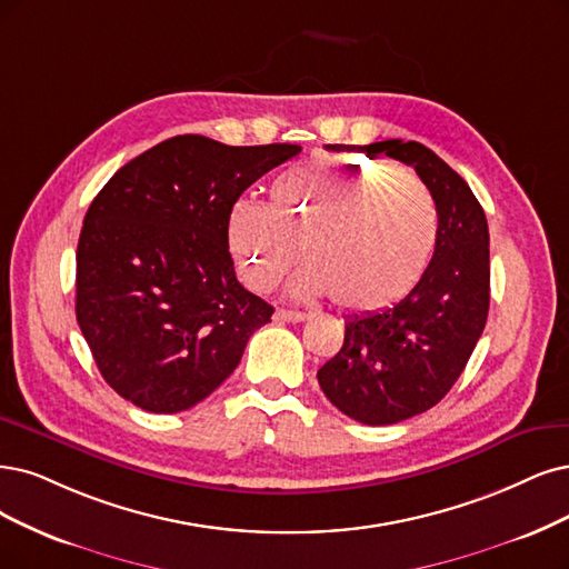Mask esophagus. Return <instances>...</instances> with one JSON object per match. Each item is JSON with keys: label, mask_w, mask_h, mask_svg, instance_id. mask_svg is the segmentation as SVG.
Listing matches in <instances>:
<instances>
[{"label": "esophagus", "mask_w": 569, "mask_h": 569, "mask_svg": "<svg viewBox=\"0 0 569 569\" xmlns=\"http://www.w3.org/2000/svg\"><path fill=\"white\" fill-rule=\"evenodd\" d=\"M307 319L305 311H288V309H277L273 313V321L277 323H300Z\"/></svg>", "instance_id": "1"}]
</instances>
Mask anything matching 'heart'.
<instances>
[{
    "instance_id": "obj_1",
    "label": "heart",
    "mask_w": 569,
    "mask_h": 569,
    "mask_svg": "<svg viewBox=\"0 0 569 569\" xmlns=\"http://www.w3.org/2000/svg\"><path fill=\"white\" fill-rule=\"evenodd\" d=\"M429 189L401 166L319 159L271 180L267 206L239 201L227 243L250 288L271 292L300 260L298 298L377 311L422 279L436 243Z\"/></svg>"
}]
</instances>
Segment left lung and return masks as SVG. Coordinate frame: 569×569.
Returning a JSON list of instances; mask_svg holds the SVG:
<instances>
[{
	"mask_svg": "<svg viewBox=\"0 0 569 569\" xmlns=\"http://www.w3.org/2000/svg\"><path fill=\"white\" fill-rule=\"evenodd\" d=\"M412 166L438 213L436 248L408 296L345 321V345L317 372L328 401L361 425L382 427L443 398L482 335L490 309V234L482 206L459 173L415 140L332 144Z\"/></svg>",
	"mask_w": 569,
	"mask_h": 569,
	"instance_id": "obj_1",
	"label": "left lung"
}]
</instances>
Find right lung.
Returning <instances> with one entry per match:
<instances>
[{"label":"right lung","instance_id":"obj_1","mask_svg":"<svg viewBox=\"0 0 569 569\" xmlns=\"http://www.w3.org/2000/svg\"><path fill=\"white\" fill-rule=\"evenodd\" d=\"M300 144L176 136L108 180L77 246V323L100 375L147 412H180L239 366L273 307L239 281L227 218Z\"/></svg>","mask_w":569,"mask_h":569}]
</instances>
